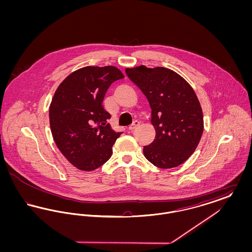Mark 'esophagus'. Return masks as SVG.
Masks as SVG:
<instances>
[{"mask_svg": "<svg viewBox=\"0 0 252 252\" xmlns=\"http://www.w3.org/2000/svg\"><path fill=\"white\" fill-rule=\"evenodd\" d=\"M139 126H140V122H139V121H135V122H133V124H132L131 126L128 127V129H129L130 131H133V130H135Z\"/></svg>", "mask_w": 252, "mask_h": 252, "instance_id": "34e87169", "label": "esophagus"}]
</instances>
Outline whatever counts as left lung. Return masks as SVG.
Returning <instances> with one entry per match:
<instances>
[{"mask_svg":"<svg viewBox=\"0 0 252 252\" xmlns=\"http://www.w3.org/2000/svg\"><path fill=\"white\" fill-rule=\"evenodd\" d=\"M126 75L146 96L156 137L144 146V155L161 169L177 167L189 158L203 133V113L190 84L177 72L144 65L126 69Z\"/></svg>","mask_w":252,"mask_h":252,"instance_id":"8db88e82","label":"left lung"}]
</instances>
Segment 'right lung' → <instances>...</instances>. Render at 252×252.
<instances>
[{
    "label": "right lung",
    "mask_w": 252,
    "mask_h": 252,
    "mask_svg": "<svg viewBox=\"0 0 252 252\" xmlns=\"http://www.w3.org/2000/svg\"><path fill=\"white\" fill-rule=\"evenodd\" d=\"M114 66H87L68 75L52 99L49 119L54 141L74 167L93 171L108 161L122 132L108 124L102 103L109 86L124 78Z\"/></svg>",
    "instance_id": "right-lung-1"
}]
</instances>
